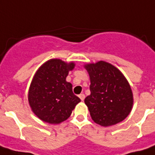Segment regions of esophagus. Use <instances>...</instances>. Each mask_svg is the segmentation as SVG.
Masks as SVG:
<instances>
[{"label": "esophagus", "mask_w": 155, "mask_h": 155, "mask_svg": "<svg viewBox=\"0 0 155 155\" xmlns=\"http://www.w3.org/2000/svg\"><path fill=\"white\" fill-rule=\"evenodd\" d=\"M79 97H80L81 101H84V98H85V95H84V93H80V95H79Z\"/></svg>", "instance_id": "obj_1"}]
</instances>
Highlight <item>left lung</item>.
Here are the masks:
<instances>
[{"mask_svg": "<svg viewBox=\"0 0 155 155\" xmlns=\"http://www.w3.org/2000/svg\"><path fill=\"white\" fill-rule=\"evenodd\" d=\"M90 78V95L84 99L92 120L103 127L120 123L130 114L133 94L127 79L105 61L85 64Z\"/></svg>", "mask_w": 155, "mask_h": 155, "instance_id": "obj_1", "label": "left lung"}]
</instances>
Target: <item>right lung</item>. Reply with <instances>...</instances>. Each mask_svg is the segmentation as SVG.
<instances>
[{
  "instance_id": "obj_1",
  "label": "right lung",
  "mask_w": 155,
  "mask_h": 155,
  "mask_svg": "<svg viewBox=\"0 0 155 155\" xmlns=\"http://www.w3.org/2000/svg\"><path fill=\"white\" fill-rule=\"evenodd\" d=\"M75 62L53 58L42 64L33 76L28 90V102L42 121L58 124L67 120L80 99L72 92L66 78Z\"/></svg>"
}]
</instances>
